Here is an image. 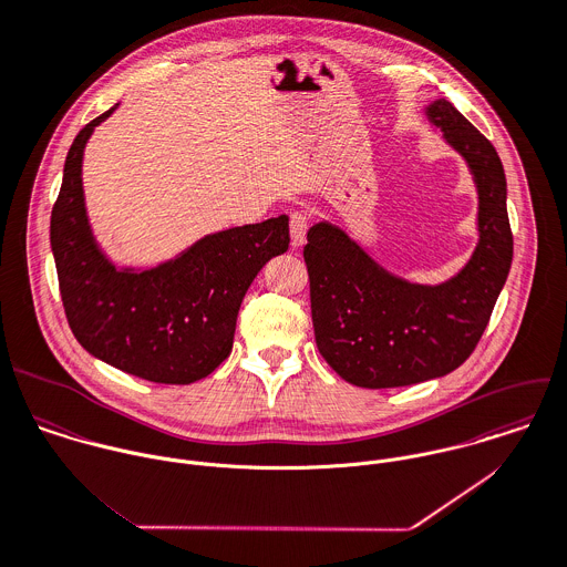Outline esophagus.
<instances>
[{
	"mask_svg": "<svg viewBox=\"0 0 567 567\" xmlns=\"http://www.w3.org/2000/svg\"><path fill=\"white\" fill-rule=\"evenodd\" d=\"M308 215L306 213H292L290 215V237H292V248H301L306 244V233H308Z\"/></svg>",
	"mask_w": 567,
	"mask_h": 567,
	"instance_id": "34e87169",
	"label": "esophagus"
}]
</instances>
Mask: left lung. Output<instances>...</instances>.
<instances>
[{"label": "left lung", "instance_id": "left-lung-1", "mask_svg": "<svg viewBox=\"0 0 567 567\" xmlns=\"http://www.w3.org/2000/svg\"><path fill=\"white\" fill-rule=\"evenodd\" d=\"M424 114L477 187L480 239L462 270L435 286L406 281L330 221L315 224L303 248L317 348L339 377L365 389L457 370L482 339L513 261L506 174L495 147L446 99Z\"/></svg>", "mask_w": 567, "mask_h": 567}]
</instances>
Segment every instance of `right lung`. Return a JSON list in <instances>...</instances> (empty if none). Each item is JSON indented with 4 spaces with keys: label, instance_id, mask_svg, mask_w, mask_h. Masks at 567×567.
Listing matches in <instances>:
<instances>
[{
    "label": "right lung",
    "instance_id": "right-lung-1",
    "mask_svg": "<svg viewBox=\"0 0 567 567\" xmlns=\"http://www.w3.org/2000/svg\"><path fill=\"white\" fill-rule=\"evenodd\" d=\"M116 107L87 123L65 158L50 217L61 301L76 341L99 361L152 382L189 384L228 359L246 290L288 250V217L204 235L150 268L114 264L92 233L81 172L90 136Z\"/></svg>",
    "mask_w": 567,
    "mask_h": 567
}]
</instances>
